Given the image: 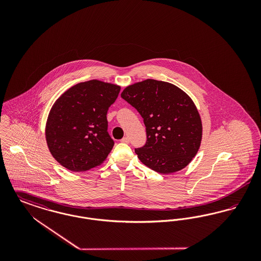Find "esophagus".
I'll return each instance as SVG.
<instances>
[{"label":"esophagus","mask_w":261,"mask_h":261,"mask_svg":"<svg viewBox=\"0 0 261 261\" xmlns=\"http://www.w3.org/2000/svg\"><path fill=\"white\" fill-rule=\"evenodd\" d=\"M121 142L124 143V144H129L130 143V139L128 137H124V138L121 139Z\"/></svg>","instance_id":"1"}]
</instances>
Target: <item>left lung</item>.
<instances>
[{
    "label": "left lung",
    "instance_id": "1",
    "mask_svg": "<svg viewBox=\"0 0 261 261\" xmlns=\"http://www.w3.org/2000/svg\"><path fill=\"white\" fill-rule=\"evenodd\" d=\"M121 98L135 108L146 126L147 142L135 149L150 169L173 173L195 158L201 141V121L191 98L173 84L147 79L125 88Z\"/></svg>",
    "mask_w": 261,
    "mask_h": 261
}]
</instances>
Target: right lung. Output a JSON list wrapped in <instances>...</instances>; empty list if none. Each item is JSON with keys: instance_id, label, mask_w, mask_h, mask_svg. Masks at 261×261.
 I'll return each instance as SVG.
<instances>
[{"instance_id": "add662e5", "label": "right lung", "mask_w": 261, "mask_h": 261, "mask_svg": "<svg viewBox=\"0 0 261 261\" xmlns=\"http://www.w3.org/2000/svg\"><path fill=\"white\" fill-rule=\"evenodd\" d=\"M120 87L98 80L67 90L50 110L46 139L51 155L68 170L80 172L98 166L114 141L108 132L107 113Z\"/></svg>"}]
</instances>
